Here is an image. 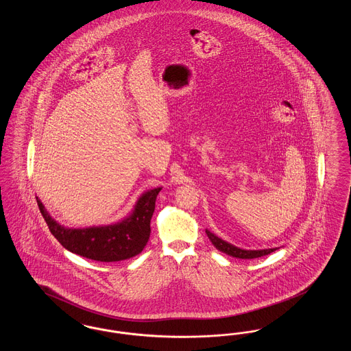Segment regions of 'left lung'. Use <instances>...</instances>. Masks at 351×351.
I'll use <instances>...</instances> for the list:
<instances>
[{
    "label": "left lung",
    "mask_w": 351,
    "mask_h": 351,
    "mask_svg": "<svg viewBox=\"0 0 351 351\" xmlns=\"http://www.w3.org/2000/svg\"><path fill=\"white\" fill-rule=\"evenodd\" d=\"M208 238L210 239V242L215 245V247L217 250L222 251L230 256L234 258H239V259H254V258H259V256H265L271 254L272 251L278 250V249H265V250H243V249H239L237 246H234L232 243L218 238L217 235H215L213 233H210L209 230H205Z\"/></svg>",
    "instance_id": "obj_1"
}]
</instances>
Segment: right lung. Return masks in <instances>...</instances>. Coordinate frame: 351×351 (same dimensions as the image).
Segmentation results:
<instances>
[{"label": "right lung", "mask_w": 351, "mask_h": 351, "mask_svg": "<svg viewBox=\"0 0 351 351\" xmlns=\"http://www.w3.org/2000/svg\"><path fill=\"white\" fill-rule=\"evenodd\" d=\"M160 189L145 192L136 201L133 213L121 222L85 229H68L59 225L38 197L36 202L51 234L63 247L92 261L118 262L133 258L145 249L150 238L151 217Z\"/></svg>", "instance_id": "1"}]
</instances>
